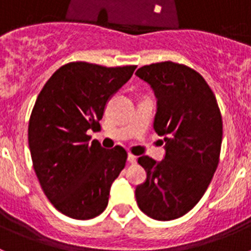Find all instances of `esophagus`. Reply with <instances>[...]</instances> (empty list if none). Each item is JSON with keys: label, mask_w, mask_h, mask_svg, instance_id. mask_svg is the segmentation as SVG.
<instances>
[{"label": "esophagus", "mask_w": 251, "mask_h": 251, "mask_svg": "<svg viewBox=\"0 0 251 251\" xmlns=\"http://www.w3.org/2000/svg\"><path fill=\"white\" fill-rule=\"evenodd\" d=\"M128 162H129V163H136L137 162V157L136 156H133V154H128Z\"/></svg>", "instance_id": "1"}]
</instances>
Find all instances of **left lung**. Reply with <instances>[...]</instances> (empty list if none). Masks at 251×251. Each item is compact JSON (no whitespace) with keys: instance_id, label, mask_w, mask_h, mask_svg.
I'll return each instance as SVG.
<instances>
[{"instance_id":"left-lung-1","label":"left lung","mask_w":251,"mask_h":251,"mask_svg":"<svg viewBox=\"0 0 251 251\" xmlns=\"http://www.w3.org/2000/svg\"><path fill=\"white\" fill-rule=\"evenodd\" d=\"M136 75L157 98L153 128L166 142L165 158H138L147 172L137 186L136 200L154 220L187 214L203 196L219 165L223 119L216 98L194 69L172 61L139 68Z\"/></svg>"}]
</instances>
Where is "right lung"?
I'll list each match as a JSON object with an SVG mask.
<instances>
[{
	"label": "right lung",
	"mask_w": 251,
	"mask_h": 251,
	"mask_svg": "<svg viewBox=\"0 0 251 251\" xmlns=\"http://www.w3.org/2000/svg\"><path fill=\"white\" fill-rule=\"evenodd\" d=\"M136 65L106 66L85 61L59 68L40 92L28 122V147L39 182L54 207L76 220L105 210L113 181L126 166L121 146L89 143L106 101L127 83Z\"/></svg>",
	"instance_id": "right-lung-1"
}]
</instances>
